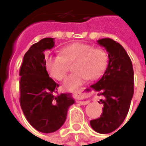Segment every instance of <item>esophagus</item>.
<instances>
[{
    "mask_svg": "<svg viewBox=\"0 0 146 146\" xmlns=\"http://www.w3.org/2000/svg\"><path fill=\"white\" fill-rule=\"evenodd\" d=\"M78 92H79L78 91H76V92H75V93H76V94H77ZM79 102L80 105H84H84L88 104L89 101H80V102Z\"/></svg>",
    "mask_w": 146,
    "mask_h": 146,
    "instance_id": "1",
    "label": "esophagus"
}]
</instances>
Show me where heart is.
Here are the masks:
<instances>
[{"mask_svg":"<svg viewBox=\"0 0 146 146\" xmlns=\"http://www.w3.org/2000/svg\"><path fill=\"white\" fill-rule=\"evenodd\" d=\"M61 54L46 58V67L54 79L62 80L66 77L69 64L73 63L75 72L64 82L66 90L78 88L90 78L96 80L103 74L108 66V54L103 49L84 43H75L61 50Z\"/></svg>","mask_w":146,"mask_h":146,"instance_id":"b5f03b06","label":"heart"}]
</instances>
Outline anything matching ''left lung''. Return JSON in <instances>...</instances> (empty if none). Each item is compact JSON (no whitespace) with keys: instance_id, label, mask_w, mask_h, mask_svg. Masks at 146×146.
I'll return each instance as SVG.
<instances>
[{"instance_id":"left-lung-1","label":"left lung","mask_w":146,"mask_h":146,"mask_svg":"<svg viewBox=\"0 0 146 146\" xmlns=\"http://www.w3.org/2000/svg\"><path fill=\"white\" fill-rule=\"evenodd\" d=\"M108 52L109 63L101 79L91 86L103 98L100 117L90 124L100 134L114 131L122 124L129 111L134 95V70L131 58L122 45L110 38L97 40Z\"/></svg>"}]
</instances>
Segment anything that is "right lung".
<instances>
[{
  "label": "right lung",
  "instance_id": "right-lung-1",
  "mask_svg": "<svg viewBox=\"0 0 146 146\" xmlns=\"http://www.w3.org/2000/svg\"><path fill=\"white\" fill-rule=\"evenodd\" d=\"M54 47L51 37L32 45L24 55L19 71L21 108L30 125L46 134L63 125L68 109L75 102L70 93L58 94V84L46 70L44 52Z\"/></svg>",
  "mask_w": 146,
  "mask_h": 146
}]
</instances>
